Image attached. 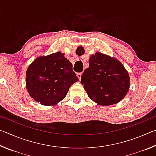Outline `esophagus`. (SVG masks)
<instances>
[{
  "label": "esophagus",
  "instance_id": "1",
  "mask_svg": "<svg viewBox=\"0 0 156 156\" xmlns=\"http://www.w3.org/2000/svg\"><path fill=\"white\" fill-rule=\"evenodd\" d=\"M76 76H77V77L78 78L79 80H81V76H82V73H78L77 74H76Z\"/></svg>",
  "mask_w": 156,
  "mask_h": 156
}]
</instances>
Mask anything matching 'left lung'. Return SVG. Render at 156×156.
I'll list each match as a JSON object with an SVG mask.
<instances>
[{
  "mask_svg": "<svg viewBox=\"0 0 156 156\" xmlns=\"http://www.w3.org/2000/svg\"><path fill=\"white\" fill-rule=\"evenodd\" d=\"M83 47L76 50L79 54ZM89 67L81 76L89 98L101 105H112L124 98L129 91V73L118 60L97 52L89 60Z\"/></svg>",
  "mask_w": 156,
  "mask_h": 156,
  "instance_id": "left-lung-1",
  "label": "left lung"
}]
</instances>
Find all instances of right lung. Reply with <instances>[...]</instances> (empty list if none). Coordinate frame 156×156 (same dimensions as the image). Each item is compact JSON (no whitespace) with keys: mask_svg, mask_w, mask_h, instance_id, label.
I'll return each instance as SVG.
<instances>
[{"mask_svg":"<svg viewBox=\"0 0 156 156\" xmlns=\"http://www.w3.org/2000/svg\"><path fill=\"white\" fill-rule=\"evenodd\" d=\"M77 81L72 64L60 52L37 58L26 72V86L30 96L47 106L65 98L71 85Z\"/></svg>","mask_w":156,"mask_h":156,"instance_id":"add662e5","label":"right lung"}]
</instances>
